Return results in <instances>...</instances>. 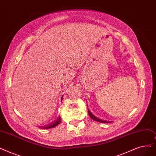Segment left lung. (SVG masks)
I'll list each match as a JSON object with an SVG mask.
<instances>
[{
  "label": "left lung",
  "instance_id": "left-lung-1",
  "mask_svg": "<svg viewBox=\"0 0 156 156\" xmlns=\"http://www.w3.org/2000/svg\"><path fill=\"white\" fill-rule=\"evenodd\" d=\"M88 113H89V116L90 117L91 119H92L94 120L95 121H97V122H102V123H108V122H110V121H106V120H103L102 119H100L98 117H96V116H94V115L90 112V111L89 110H88Z\"/></svg>",
  "mask_w": 156,
  "mask_h": 156
}]
</instances>
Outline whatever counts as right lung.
I'll use <instances>...</instances> for the list:
<instances>
[{"label":"right lung","mask_w":156,"mask_h":156,"mask_svg":"<svg viewBox=\"0 0 156 156\" xmlns=\"http://www.w3.org/2000/svg\"><path fill=\"white\" fill-rule=\"evenodd\" d=\"M60 117H58V118L53 122L51 123L49 125H46V126H41L40 127L42 129H49V128H52V127H55V126H57L58 124H59L60 123Z\"/></svg>","instance_id":"right-lung-1"}]
</instances>
